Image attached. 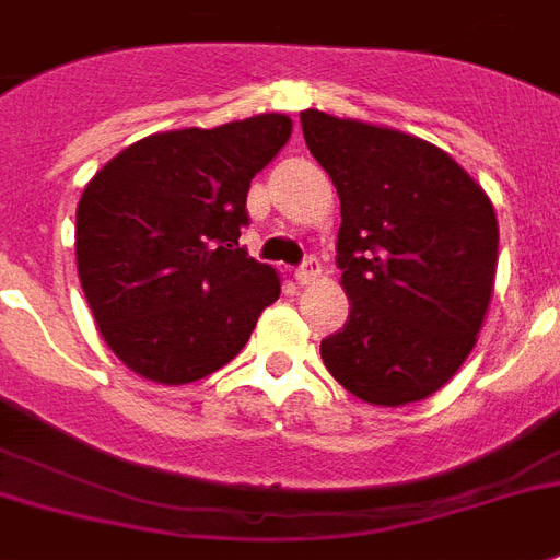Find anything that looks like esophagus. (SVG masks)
<instances>
[{"mask_svg":"<svg viewBox=\"0 0 560 560\" xmlns=\"http://www.w3.org/2000/svg\"><path fill=\"white\" fill-rule=\"evenodd\" d=\"M319 272H323V267H319L317 258H305V264L302 267H296V281L299 284H314V281L319 279Z\"/></svg>","mask_w":560,"mask_h":560,"instance_id":"34e87169","label":"esophagus"}]
</instances>
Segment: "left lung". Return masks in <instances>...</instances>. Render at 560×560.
<instances>
[{
	"mask_svg": "<svg viewBox=\"0 0 560 560\" xmlns=\"http://www.w3.org/2000/svg\"><path fill=\"white\" fill-rule=\"evenodd\" d=\"M302 135L340 196L337 267L349 319L323 364L370 405L420 402L476 347L497 279L488 194L425 140L302 110Z\"/></svg>",
	"mask_w": 560,
	"mask_h": 560,
	"instance_id": "1",
	"label": "left lung"
}]
</instances>
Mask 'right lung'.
<instances>
[{
    "instance_id": "add662e5",
    "label": "right lung",
    "mask_w": 560,
    "mask_h": 560,
    "mask_svg": "<svg viewBox=\"0 0 560 560\" xmlns=\"http://www.w3.org/2000/svg\"><path fill=\"white\" fill-rule=\"evenodd\" d=\"M284 114L149 135L110 158L75 211L81 290L110 352L158 384L217 373L281 293L246 255V194L288 143Z\"/></svg>"
}]
</instances>
